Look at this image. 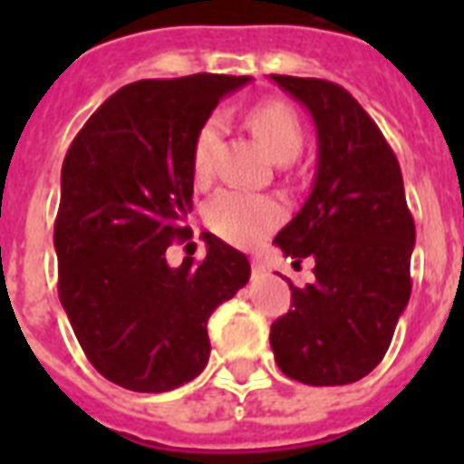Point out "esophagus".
Wrapping results in <instances>:
<instances>
[{
	"instance_id": "esophagus-1",
	"label": "esophagus",
	"mask_w": 464,
	"mask_h": 464,
	"mask_svg": "<svg viewBox=\"0 0 464 464\" xmlns=\"http://www.w3.org/2000/svg\"><path fill=\"white\" fill-rule=\"evenodd\" d=\"M253 275L255 276H265V275H267V267H265L260 260H253Z\"/></svg>"
}]
</instances>
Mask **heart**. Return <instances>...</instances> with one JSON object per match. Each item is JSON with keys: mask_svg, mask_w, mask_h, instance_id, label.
Wrapping results in <instances>:
<instances>
[{"mask_svg": "<svg viewBox=\"0 0 464 464\" xmlns=\"http://www.w3.org/2000/svg\"><path fill=\"white\" fill-rule=\"evenodd\" d=\"M247 122L260 137L269 154L279 159L286 154H298L304 144V130L296 111L284 101H262L247 112ZM221 134V120L211 118L199 130L192 149V170L197 180H204L211 173V156ZM207 221L214 231L233 246H257L279 221L282 207L265 195L221 189L207 204Z\"/></svg>", "mask_w": 464, "mask_h": 464, "instance_id": "heart-1", "label": "heart"}]
</instances>
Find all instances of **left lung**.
I'll return each instance as SVG.
<instances>
[{"label":"left lung","instance_id":"1","mask_svg":"<svg viewBox=\"0 0 464 464\" xmlns=\"http://www.w3.org/2000/svg\"><path fill=\"white\" fill-rule=\"evenodd\" d=\"M315 122L317 166L296 217L276 233L286 257H313L315 282L291 284L269 344L284 375L305 385L361 381L388 352L410 304L414 218L402 170L371 115L324 79L272 74Z\"/></svg>","mask_w":464,"mask_h":464}]
</instances>
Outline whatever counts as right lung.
Listing matches in <instances>:
<instances>
[{
    "instance_id": "add662e5",
    "label": "right lung",
    "mask_w": 464,
    "mask_h": 464,
    "mask_svg": "<svg viewBox=\"0 0 464 464\" xmlns=\"http://www.w3.org/2000/svg\"><path fill=\"white\" fill-rule=\"evenodd\" d=\"M250 76L144 79L112 93L62 163L54 221L60 301L98 373L134 392H166L209 361L207 320L250 279L240 250L207 236V257L170 267L188 233L192 149L218 101Z\"/></svg>"
}]
</instances>
